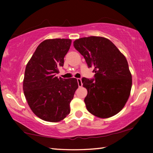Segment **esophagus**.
<instances>
[{"instance_id":"34e87169","label":"esophagus","mask_w":153,"mask_h":153,"mask_svg":"<svg viewBox=\"0 0 153 153\" xmlns=\"http://www.w3.org/2000/svg\"><path fill=\"white\" fill-rule=\"evenodd\" d=\"M77 84H78V86L79 87H82L83 84H82V82L81 78H77Z\"/></svg>"}]
</instances>
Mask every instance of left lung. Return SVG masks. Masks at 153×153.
<instances>
[{"mask_svg":"<svg viewBox=\"0 0 153 153\" xmlns=\"http://www.w3.org/2000/svg\"><path fill=\"white\" fill-rule=\"evenodd\" d=\"M74 46L95 73L94 78L82 79L88 90L87 110L100 118L116 115L128 101L132 84L125 56L111 41L98 36L79 38Z\"/></svg>","mask_w":153,"mask_h":153,"instance_id":"1","label":"left lung"}]
</instances>
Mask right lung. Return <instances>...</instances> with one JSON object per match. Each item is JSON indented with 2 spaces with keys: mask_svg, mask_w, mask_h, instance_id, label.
I'll return each instance as SVG.
<instances>
[{
  "mask_svg": "<svg viewBox=\"0 0 153 153\" xmlns=\"http://www.w3.org/2000/svg\"><path fill=\"white\" fill-rule=\"evenodd\" d=\"M70 39H48L41 42L25 70L23 90L33 113L42 120L58 122L70 113L77 79L58 78L59 67L69 50Z\"/></svg>",
  "mask_w": 153,
  "mask_h": 153,
  "instance_id": "obj_1",
  "label": "right lung"
}]
</instances>
